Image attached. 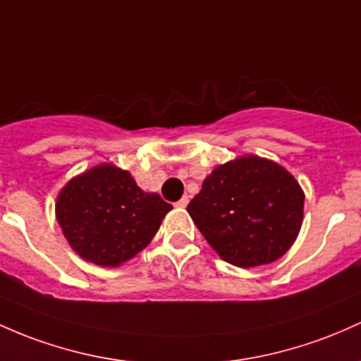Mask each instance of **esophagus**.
Wrapping results in <instances>:
<instances>
[{
	"instance_id": "esophagus-1",
	"label": "esophagus",
	"mask_w": 361,
	"mask_h": 361,
	"mask_svg": "<svg viewBox=\"0 0 361 361\" xmlns=\"http://www.w3.org/2000/svg\"><path fill=\"white\" fill-rule=\"evenodd\" d=\"M174 205H176V207H180V209H185L188 205V197H183V199L178 200Z\"/></svg>"
}]
</instances>
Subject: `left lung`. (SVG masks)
Listing matches in <instances>:
<instances>
[{
    "label": "left lung",
    "instance_id": "1",
    "mask_svg": "<svg viewBox=\"0 0 361 361\" xmlns=\"http://www.w3.org/2000/svg\"><path fill=\"white\" fill-rule=\"evenodd\" d=\"M303 200L286 169L248 156L214 169L187 211L221 259L255 267L288 252L302 228Z\"/></svg>",
    "mask_w": 361,
    "mask_h": 361
}]
</instances>
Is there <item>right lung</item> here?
Here are the masks:
<instances>
[{"mask_svg":"<svg viewBox=\"0 0 361 361\" xmlns=\"http://www.w3.org/2000/svg\"><path fill=\"white\" fill-rule=\"evenodd\" d=\"M171 209L157 193L137 187L128 171L102 164L61 190L56 219L78 255L116 267L147 247Z\"/></svg>","mask_w":361,"mask_h":361,"instance_id":"1","label":"right lung"}]
</instances>
